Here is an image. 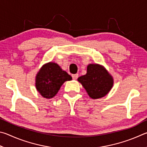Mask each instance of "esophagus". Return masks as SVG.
Masks as SVG:
<instances>
[{
  "label": "esophagus",
  "instance_id": "1",
  "mask_svg": "<svg viewBox=\"0 0 147 147\" xmlns=\"http://www.w3.org/2000/svg\"><path fill=\"white\" fill-rule=\"evenodd\" d=\"M78 77H79V74H78L72 75V78H73V79H74V80H76V79H78Z\"/></svg>",
  "mask_w": 147,
  "mask_h": 147
}]
</instances>
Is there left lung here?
<instances>
[{
    "instance_id": "left-lung-1",
    "label": "left lung",
    "mask_w": 147,
    "mask_h": 147,
    "mask_svg": "<svg viewBox=\"0 0 147 147\" xmlns=\"http://www.w3.org/2000/svg\"><path fill=\"white\" fill-rule=\"evenodd\" d=\"M90 97L97 99L105 97L111 90L114 79L103 66L99 64H89L85 75L78 79Z\"/></svg>"
}]
</instances>
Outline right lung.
I'll return each instance as SVG.
<instances>
[{
    "mask_svg": "<svg viewBox=\"0 0 147 147\" xmlns=\"http://www.w3.org/2000/svg\"><path fill=\"white\" fill-rule=\"evenodd\" d=\"M71 77L57 64L49 62L42 65L35 76V87L42 97L53 98L65 81H71Z\"/></svg>",
    "mask_w": 147,
    "mask_h": 147,
    "instance_id": "add662e5",
    "label": "right lung"
}]
</instances>
